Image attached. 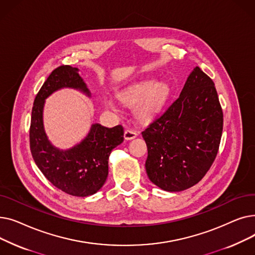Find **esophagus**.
<instances>
[{
	"mask_svg": "<svg viewBox=\"0 0 255 255\" xmlns=\"http://www.w3.org/2000/svg\"><path fill=\"white\" fill-rule=\"evenodd\" d=\"M137 136V132L135 130H132V129H127L124 132V138L126 140H131L133 138H135Z\"/></svg>",
	"mask_w": 255,
	"mask_h": 255,
	"instance_id": "1",
	"label": "esophagus"
}]
</instances>
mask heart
Here are the masks:
<instances>
[{"instance_id":"b5f03b06","label":"heart","mask_w":255,"mask_h":255,"mask_svg":"<svg viewBox=\"0 0 255 255\" xmlns=\"http://www.w3.org/2000/svg\"><path fill=\"white\" fill-rule=\"evenodd\" d=\"M170 94V87L165 82L144 79L127 87L121 92L119 100L128 106H134V115L141 121H149L162 110ZM105 104L116 110V102L105 100Z\"/></svg>"}]
</instances>
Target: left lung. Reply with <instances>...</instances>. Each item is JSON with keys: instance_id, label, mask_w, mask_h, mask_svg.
Masks as SVG:
<instances>
[{"instance_id": "8db88e82", "label": "left lung", "mask_w": 255, "mask_h": 255, "mask_svg": "<svg viewBox=\"0 0 255 255\" xmlns=\"http://www.w3.org/2000/svg\"><path fill=\"white\" fill-rule=\"evenodd\" d=\"M222 129L223 113L216 88L195 67L179 98L141 132L148 146L149 179L169 192L197 184L217 156Z\"/></svg>"}]
</instances>
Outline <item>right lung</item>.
Masks as SVG:
<instances>
[{
	"label": "right lung",
	"mask_w": 255,
	"mask_h": 255,
	"mask_svg": "<svg viewBox=\"0 0 255 255\" xmlns=\"http://www.w3.org/2000/svg\"><path fill=\"white\" fill-rule=\"evenodd\" d=\"M72 88L90 96L78 69L62 65L53 70L39 90L34 101L31 126L30 149L36 165L45 178L67 194L85 197L96 193L109 175V157L117 145L124 140V128H113L94 124L87 137L73 148L61 151L47 139L43 128L44 100L55 91Z\"/></svg>",
	"instance_id": "add662e5"
}]
</instances>
